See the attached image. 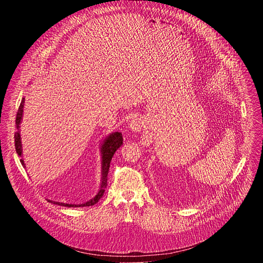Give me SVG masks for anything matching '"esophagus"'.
<instances>
[{"instance_id":"esophagus-1","label":"esophagus","mask_w":263,"mask_h":263,"mask_svg":"<svg viewBox=\"0 0 263 263\" xmlns=\"http://www.w3.org/2000/svg\"><path fill=\"white\" fill-rule=\"evenodd\" d=\"M129 128L133 131V132H140L142 129V122L140 119H133L130 124H129Z\"/></svg>"}]
</instances>
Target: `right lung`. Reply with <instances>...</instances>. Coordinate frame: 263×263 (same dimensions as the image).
<instances>
[{"instance_id": "obj_1", "label": "right lung", "mask_w": 263, "mask_h": 263, "mask_svg": "<svg viewBox=\"0 0 263 263\" xmlns=\"http://www.w3.org/2000/svg\"><path fill=\"white\" fill-rule=\"evenodd\" d=\"M24 103H25V98L22 99L21 105L18 107L17 114H16V120H15V125L17 131L14 134V143H15V151L16 154H18L20 157L23 155V147H22V140H21V133H20V128H21V123L23 120V112H24ZM123 135L121 132H115L111 133L108 136L105 137L103 142L101 143V155H102V177H101V185L98 194L90 199L89 201L83 203V204H67V203H61V202H55L48 200V202H51L53 204L63 206V207H85V206H92L96 203L99 202V200L103 197L105 189L107 186V176H108V171L110 166V162L112 157H114L115 153L117 152V149L123 144ZM21 163L24 167H26V164L24 162V159H21Z\"/></svg>"}]
</instances>
